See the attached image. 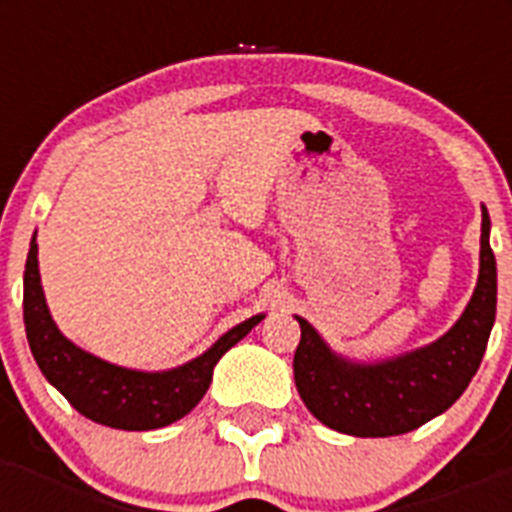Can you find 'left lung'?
<instances>
[{
  "instance_id": "1",
  "label": "left lung",
  "mask_w": 512,
  "mask_h": 512,
  "mask_svg": "<svg viewBox=\"0 0 512 512\" xmlns=\"http://www.w3.org/2000/svg\"><path fill=\"white\" fill-rule=\"evenodd\" d=\"M497 307V266L490 248V215L482 207L479 277L461 318L438 341L395 359L361 364L338 356L320 333L300 323L295 384L323 425L359 438L410 433L449 410L467 390L485 356Z\"/></svg>"
}]
</instances>
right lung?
Masks as SVG:
<instances>
[{
    "instance_id": "1",
    "label": "right lung",
    "mask_w": 512,
    "mask_h": 512,
    "mask_svg": "<svg viewBox=\"0 0 512 512\" xmlns=\"http://www.w3.org/2000/svg\"><path fill=\"white\" fill-rule=\"evenodd\" d=\"M22 318H25L27 343L43 377L84 418L110 425L117 431H153L184 418L205 397L212 382V369L220 356L246 338L253 325L264 320V315L243 320L241 325L217 338L205 354L169 372L125 369L74 346L53 323L40 284L38 243L33 238L25 264Z\"/></svg>"
}]
</instances>
